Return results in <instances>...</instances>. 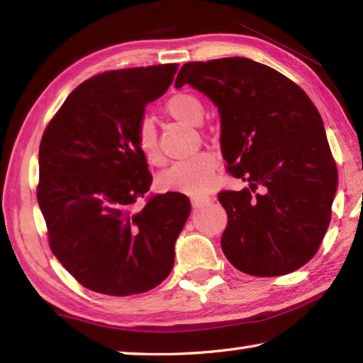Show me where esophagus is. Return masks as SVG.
I'll list each match as a JSON object with an SVG mask.
<instances>
[{
  "instance_id": "1",
  "label": "esophagus",
  "mask_w": 363,
  "mask_h": 363,
  "mask_svg": "<svg viewBox=\"0 0 363 363\" xmlns=\"http://www.w3.org/2000/svg\"><path fill=\"white\" fill-rule=\"evenodd\" d=\"M213 199L211 196H208V195H200V196H192V199H190V201H192V206H194V210H199V208H201L203 205H206V203H210Z\"/></svg>"
}]
</instances>
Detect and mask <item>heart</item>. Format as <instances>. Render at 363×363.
I'll use <instances>...</instances> for the list:
<instances>
[{
	"label": "heart",
	"instance_id": "obj_1",
	"mask_svg": "<svg viewBox=\"0 0 363 363\" xmlns=\"http://www.w3.org/2000/svg\"><path fill=\"white\" fill-rule=\"evenodd\" d=\"M164 110L174 120L187 123V125H199L203 120L205 107L199 96L192 93H177L171 96ZM136 145L140 155L149 164H162L163 157L160 152L157 131L149 118L140 120L136 130ZM219 167L218 158L210 152H201L182 162L171 164L157 177V186L164 192H179L189 195L205 194L213 186L214 176Z\"/></svg>",
	"mask_w": 363,
	"mask_h": 363
}]
</instances>
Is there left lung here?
<instances>
[{
  "label": "left lung",
  "mask_w": 363,
  "mask_h": 363,
  "mask_svg": "<svg viewBox=\"0 0 363 363\" xmlns=\"http://www.w3.org/2000/svg\"><path fill=\"white\" fill-rule=\"evenodd\" d=\"M184 84L218 107L227 171L250 184L218 195L229 218L225 257L256 277L303 267L327 233L337 189L318 110L290 78L245 57L184 64L174 86Z\"/></svg>",
  "instance_id": "1"
}]
</instances>
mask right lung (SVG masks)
<instances>
[{
  "mask_svg": "<svg viewBox=\"0 0 363 363\" xmlns=\"http://www.w3.org/2000/svg\"><path fill=\"white\" fill-rule=\"evenodd\" d=\"M177 64L110 70L73 89L40 144L38 205L49 247L88 290L130 296L168 277L190 214L179 192L138 199L152 174L136 145L149 102L167 93Z\"/></svg>",
  "mask_w": 363,
  "mask_h": 363,
  "instance_id": "1",
  "label": "right lung"
}]
</instances>
